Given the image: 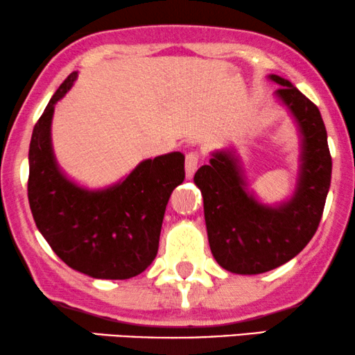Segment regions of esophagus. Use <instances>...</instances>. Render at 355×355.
<instances>
[{
    "label": "esophagus",
    "mask_w": 355,
    "mask_h": 355,
    "mask_svg": "<svg viewBox=\"0 0 355 355\" xmlns=\"http://www.w3.org/2000/svg\"><path fill=\"white\" fill-rule=\"evenodd\" d=\"M198 162H200V152H198V150H191V152L186 155V173H187V176H192V174L197 171Z\"/></svg>",
    "instance_id": "1"
}]
</instances>
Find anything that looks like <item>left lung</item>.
<instances>
[{
  "label": "left lung",
  "instance_id": "left-lung-1",
  "mask_svg": "<svg viewBox=\"0 0 355 355\" xmlns=\"http://www.w3.org/2000/svg\"><path fill=\"white\" fill-rule=\"evenodd\" d=\"M281 87L276 95L293 111L304 135L302 166L294 197L278 208L260 205L245 192L234 158L213 155L193 176L202 191L211 254L223 268L259 275L294 259L318 230L329 182L331 155L317 105L289 80L270 76Z\"/></svg>",
  "mask_w": 355,
  "mask_h": 355
}]
</instances>
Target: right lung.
Segmentation results:
<instances>
[{
  "instance_id": "obj_1",
  "label": "right lung",
  "mask_w": 355,
  "mask_h": 355,
  "mask_svg": "<svg viewBox=\"0 0 355 355\" xmlns=\"http://www.w3.org/2000/svg\"><path fill=\"white\" fill-rule=\"evenodd\" d=\"M76 76H67L33 128L28 203L38 231L67 266L92 278L129 279L157 257L169 196L186 178L184 155L145 159L105 191H87L66 179L53 157L50 128L56 101Z\"/></svg>"
}]
</instances>
